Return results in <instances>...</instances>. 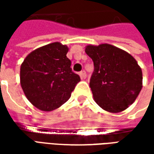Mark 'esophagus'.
<instances>
[{
	"mask_svg": "<svg viewBox=\"0 0 154 154\" xmlns=\"http://www.w3.org/2000/svg\"><path fill=\"white\" fill-rule=\"evenodd\" d=\"M79 75H80V77L82 79H85L86 77H87V73H86V72L85 71H82L79 72Z\"/></svg>",
	"mask_w": 154,
	"mask_h": 154,
	"instance_id": "obj_1",
	"label": "esophagus"
}]
</instances>
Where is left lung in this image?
I'll return each instance as SVG.
<instances>
[{
    "label": "left lung",
    "mask_w": 154,
    "mask_h": 154,
    "mask_svg": "<svg viewBox=\"0 0 154 154\" xmlns=\"http://www.w3.org/2000/svg\"><path fill=\"white\" fill-rule=\"evenodd\" d=\"M85 51L94 63L90 87L95 101L111 113L127 109L143 87L142 70L137 61L125 51L108 44L88 45Z\"/></svg>",
    "instance_id": "8db88e82"
}]
</instances>
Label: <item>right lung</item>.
<instances>
[{
    "mask_svg": "<svg viewBox=\"0 0 154 154\" xmlns=\"http://www.w3.org/2000/svg\"><path fill=\"white\" fill-rule=\"evenodd\" d=\"M68 48L58 42L47 44L29 54L20 67V85L32 105L51 111L67 101L80 77L71 68Z\"/></svg>",
    "mask_w": 154,
    "mask_h": 154,
    "instance_id": "obj_1",
    "label": "right lung"
}]
</instances>
